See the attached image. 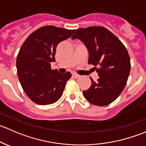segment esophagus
Masks as SVG:
<instances>
[{
    "label": "esophagus",
    "mask_w": 146,
    "mask_h": 146,
    "mask_svg": "<svg viewBox=\"0 0 146 146\" xmlns=\"http://www.w3.org/2000/svg\"><path fill=\"white\" fill-rule=\"evenodd\" d=\"M73 77L74 78H78L80 77V76L78 74H77V73H73Z\"/></svg>",
    "instance_id": "34e87169"
}]
</instances>
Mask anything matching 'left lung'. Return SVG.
<instances>
[{
  "label": "left lung",
  "mask_w": 146,
  "mask_h": 146,
  "mask_svg": "<svg viewBox=\"0 0 146 146\" xmlns=\"http://www.w3.org/2000/svg\"><path fill=\"white\" fill-rule=\"evenodd\" d=\"M79 39L89 52L88 64L95 66L99 78L83 91L85 99L97 106H106L120 95L130 74L131 61L123 44L105 27L94 26L77 29L72 39Z\"/></svg>",
  "instance_id": "8db88e82"
}]
</instances>
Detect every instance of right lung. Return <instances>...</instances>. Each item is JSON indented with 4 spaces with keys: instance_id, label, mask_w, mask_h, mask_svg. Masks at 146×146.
Wrapping results in <instances>:
<instances>
[{
    "instance_id": "add662e5",
    "label": "right lung",
    "mask_w": 146,
    "mask_h": 146,
    "mask_svg": "<svg viewBox=\"0 0 146 146\" xmlns=\"http://www.w3.org/2000/svg\"><path fill=\"white\" fill-rule=\"evenodd\" d=\"M76 29L44 26L32 32L22 45L16 60L21 86L28 98L40 105L56 102L62 95L66 84L71 77L52 70L56 46L70 37Z\"/></svg>"
}]
</instances>
